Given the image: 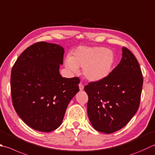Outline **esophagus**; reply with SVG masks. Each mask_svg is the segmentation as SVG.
Instances as JSON below:
<instances>
[{
    "mask_svg": "<svg viewBox=\"0 0 155 155\" xmlns=\"http://www.w3.org/2000/svg\"><path fill=\"white\" fill-rule=\"evenodd\" d=\"M78 87H79V89H80V91H83V89H84V86H83V84H82L81 83L78 84Z\"/></svg>",
    "mask_w": 155,
    "mask_h": 155,
    "instance_id": "esophagus-1",
    "label": "esophagus"
}]
</instances>
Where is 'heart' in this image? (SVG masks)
I'll list each match as a JSON object with an SVG mask.
<instances>
[{
	"label": "heart",
	"mask_w": 155,
	"mask_h": 155,
	"mask_svg": "<svg viewBox=\"0 0 155 155\" xmlns=\"http://www.w3.org/2000/svg\"><path fill=\"white\" fill-rule=\"evenodd\" d=\"M114 51L102 46H79L73 51L72 56L66 58V68L77 72L82 67V73L87 80L99 82L108 77L115 63Z\"/></svg>",
	"instance_id": "b5f03b06"
}]
</instances>
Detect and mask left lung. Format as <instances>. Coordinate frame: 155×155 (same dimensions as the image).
<instances>
[{
	"label": "left lung",
	"mask_w": 155,
	"mask_h": 155,
	"mask_svg": "<svg viewBox=\"0 0 155 155\" xmlns=\"http://www.w3.org/2000/svg\"><path fill=\"white\" fill-rule=\"evenodd\" d=\"M120 62L108 77L84 87L87 113L94 129L111 134L122 128L137 111L143 78L137 60L122 48Z\"/></svg>",
	"instance_id": "left-lung-1"
}]
</instances>
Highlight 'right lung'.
<instances>
[{
  "instance_id": "add662e5",
  "label": "right lung",
  "mask_w": 155,
  "mask_h": 155,
  "mask_svg": "<svg viewBox=\"0 0 155 155\" xmlns=\"http://www.w3.org/2000/svg\"><path fill=\"white\" fill-rule=\"evenodd\" d=\"M64 49L40 41L18 58L12 69L11 90L14 108L30 128L49 132L61 125L67 106L79 91V78L60 74Z\"/></svg>"
}]
</instances>
